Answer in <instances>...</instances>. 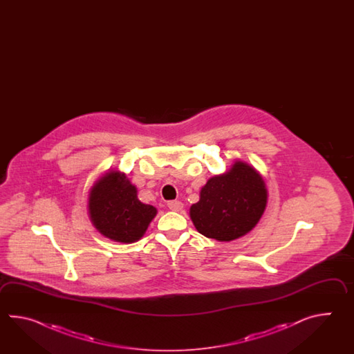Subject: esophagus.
<instances>
[{"instance_id":"obj_1","label":"esophagus","mask_w":354,"mask_h":354,"mask_svg":"<svg viewBox=\"0 0 354 354\" xmlns=\"http://www.w3.org/2000/svg\"><path fill=\"white\" fill-rule=\"evenodd\" d=\"M167 206H168V209H169V210L172 211H180L183 209V203H180V201H177V200L168 201Z\"/></svg>"}]
</instances>
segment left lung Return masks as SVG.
<instances>
[{"label": "left lung", "mask_w": 354, "mask_h": 354, "mask_svg": "<svg viewBox=\"0 0 354 354\" xmlns=\"http://www.w3.org/2000/svg\"><path fill=\"white\" fill-rule=\"evenodd\" d=\"M267 205V188L254 168L235 162L201 188L200 201L189 209L197 232L211 239L230 241L249 233Z\"/></svg>", "instance_id": "8db88e82"}]
</instances>
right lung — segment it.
Segmentation results:
<instances>
[{"label":"right lung","mask_w":354,"mask_h":354,"mask_svg":"<svg viewBox=\"0 0 354 354\" xmlns=\"http://www.w3.org/2000/svg\"><path fill=\"white\" fill-rule=\"evenodd\" d=\"M88 209L98 232L121 243L139 241L157 214L138 200L136 188L120 172L106 174L92 187Z\"/></svg>","instance_id":"add662e5"}]
</instances>
